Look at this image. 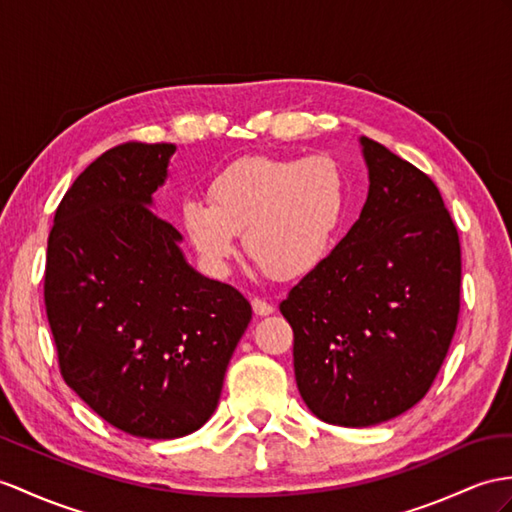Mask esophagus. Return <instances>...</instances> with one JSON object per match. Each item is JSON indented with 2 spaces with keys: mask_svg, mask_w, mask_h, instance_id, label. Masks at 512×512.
<instances>
[{
  "mask_svg": "<svg viewBox=\"0 0 512 512\" xmlns=\"http://www.w3.org/2000/svg\"><path fill=\"white\" fill-rule=\"evenodd\" d=\"M252 308L258 317H267L273 313V304H269L267 299H260V297L252 299Z\"/></svg>",
  "mask_w": 512,
  "mask_h": 512,
  "instance_id": "34e87169",
  "label": "esophagus"
}]
</instances>
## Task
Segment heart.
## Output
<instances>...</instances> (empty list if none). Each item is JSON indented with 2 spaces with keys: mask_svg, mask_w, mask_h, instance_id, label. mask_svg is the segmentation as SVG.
<instances>
[{
  "mask_svg": "<svg viewBox=\"0 0 512 512\" xmlns=\"http://www.w3.org/2000/svg\"><path fill=\"white\" fill-rule=\"evenodd\" d=\"M204 199H184L182 228L202 263L226 271L236 234L254 263L276 278H299L330 254L345 215L347 182L330 156H243L221 167Z\"/></svg>",
  "mask_w": 512,
  "mask_h": 512,
  "instance_id": "b5f03b06",
  "label": "heart"
}]
</instances>
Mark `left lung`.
<instances>
[{"label":"left lung","instance_id":"obj_1","mask_svg":"<svg viewBox=\"0 0 512 512\" xmlns=\"http://www.w3.org/2000/svg\"><path fill=\"white\" fill-rule=\"evenodd\" d=\"M369 195L323 263L282 299L297 389L326 423L367 428L413 408L460 313V241L436 184L363 136Z\"/></svg>","mask_w":512,"mask_h":512}]
</instances>
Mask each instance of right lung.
<instances>
[{
	"label": "right lung",
	"mask_w": 512,
	"mask_h": 512,
	"mask_svg": "<svg viewBox=\"0 0 512 512\" xmlns=\"http://www.w3.org/2000/svg\"><path fill=\"white\" fill-rule=\"evenodd\" d=\"M176 145L121 143L86 167L47 239L45 310L62 378L141 439H180L219 404L252 306L197 273L152 195Z\"/></svg>",
	"instance_id": "add662e5"
}]
</instances>
